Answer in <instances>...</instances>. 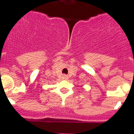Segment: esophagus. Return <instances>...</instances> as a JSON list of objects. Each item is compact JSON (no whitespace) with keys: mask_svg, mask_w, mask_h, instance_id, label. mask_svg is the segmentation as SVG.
Masks as SVG:
<instances>
[{"mask_svg":"<svg viewBox=\"0 0 134 134\" xmlns=\"http://www.w3.org/2000/svg\"><path fill=\"white\" fill-rule=\"evenodd\" d=\"M62 78H63L64 79H68V76H67L66 75H64L63 77H62Z\"/></svg>","mask_w":134,"mask_h":134,"instance_id":"34e87169","label":"esophagus"}]
</instances>
